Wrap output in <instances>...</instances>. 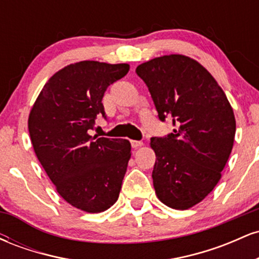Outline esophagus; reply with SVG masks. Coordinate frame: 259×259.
<instances>
[{
	"instance_id": "1",
	"label": "esophagus",
	"mask_w": 259,
	"mask_h": 259,
	"mask_svg": "<svg viewBox=\"0 0 259 259\" xmlns=\"http://www.w3.org/2000/svg\"><path fill=\"white\" fill-rule=\"evenodd\" d=\"M132 146L134 147V148H138V147H140V146H142V145H144V142L142 141H136V140H132Z\"/></svg>"
}]
</instances>
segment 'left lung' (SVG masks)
<instances>
[{
	"label": "left lung",
	"instance_id": "obj_1",
	"mask_svg": "<svg viewBox=\"0 0 259 259\" xmlns=\"http://www.w3.org/2000/svg\"><path fill=\"white\" fill-rule=\"evenodd\" d=\"M162 121L173 133L152 138V179L157 197L174 209L206 198L222 178L233 150L236 121L217 80L203 65L183 55L162 56L136 68Z\"/></svg>",
	"mask_w": 259,
	"mask_h": 259
}]
</instances>
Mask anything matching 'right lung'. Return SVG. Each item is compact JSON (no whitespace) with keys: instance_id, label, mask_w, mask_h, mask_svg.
Instances as JSON below:
<instances>
[{"instance_id":"add662e5","label":"right lung","mask_w":259,"mask_h":259,"mask_svg":"<svg viewBox=\"0 0 259 259\" xmlns=\"http://www.w3.org/2000/svg\"><path fill=\"white\" fill-rule=\"evenodd\" d=\"M126 63L82 61L53 74L29 114L38 162L64 201L88 213L105 212L119 197L132 145L91 136L97 115L106 118L103 95L129 72Z\"/></svg>"}]
</instances>
